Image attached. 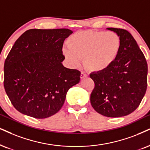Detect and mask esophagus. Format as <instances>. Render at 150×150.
<instances>
[{"instance_id": "obj_1", "label": "esophagus", "mask_w": 150, "mask_h": 150, "mask_svg": "<svg viewBox=\"0 0 150 150\" xmlns=\"http://www.w3.org/2000/svg\"><path fill=\"white\" fill-rule=\"evenodd\" d=\"M87 76H88V74H86L83 71L81 72V76H80L81 79H83V78H85V77H87Z\"/></svg>"}]
</instances>
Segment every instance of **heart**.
Masks as SVG:
<instances>
[{"mask_svg": "<svg viewBox=\"0 0 150 150\" xmlns=\"http://www.w3.org/2000/svg\"><path fill=\"white\" fill-rule=\"evenodd\" d=\"M67 45L62 52L71 66H79L84 58L87 69L101 72L108 69L117 60L122 41L116 33L85 30L72 35Z\"/></svg>", "mask_w": 150, "mask_h": 150, "instance_id": "heart-1", "label": "heart"}]
</instances>
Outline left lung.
<instances>
[{
	"mask_svg": "<svg viewBox=\"0 0 150 150\" xmlns=\"http://www.w3.org/2000/svg\"><path fill=\"white\" fill-rule=\"evenodd\" d=\"M108 29L119 35L121 50L108 69L90 74L95 82L90 103L99 114L119 117L132 113L141 102L147 86V63L130 33L122 28Z\"/></svg>",
	"mask_w": 150,
	"mask_h": 150,
	"instance_id": "8db88e82",
	"label": "left lung"
}]
</instances>
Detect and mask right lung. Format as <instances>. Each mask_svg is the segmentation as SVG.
<instances>
[{
    "label": "right lung",
    "mask_w": 150,
    "mask_h": 150,
    "mask_svg": "<svg viewBox=\"0 0 150 150\" xmlns=\"http://www.w3.org/2000/svg\"><path fill=\"white\" fill-rule=\"evenodd\" d=\"M73 33L67 28L30 29L15 42L5 59L4 88L16 110L43 119L58 112L81 72L64 67L62 46Z\"/></svg>",
    "instance_id": "obj_1"
}]
</instances>
